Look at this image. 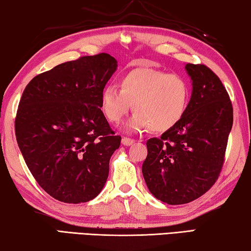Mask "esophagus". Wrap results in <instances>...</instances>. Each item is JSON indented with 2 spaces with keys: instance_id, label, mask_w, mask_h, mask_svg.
<instances>
[{
  "instance_id": "esophagus-1",
  "label": "esophagus",
  "mask_w": 251,
  "mask_h": 251,
  "mask_svg": "<svg viewBox=\"0 0 251 251\" xmlns=\"http://www.w3.org/2000/svg\"><path fill=\"white\" fill-rule=\"evenodd\" d=\"M134 143H135V139H133V138H128V137L122 138V144L125 146H130V145H133Z\"/></svg>"
}]
</instances>
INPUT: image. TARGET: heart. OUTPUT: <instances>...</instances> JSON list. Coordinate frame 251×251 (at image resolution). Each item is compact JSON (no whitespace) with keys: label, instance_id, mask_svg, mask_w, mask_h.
Instances as JSON below:
<instances>
[{"label":"heart","instance_id":"1","mask_svg":"<svg viewBox=\"0 0 251 251\" xmlns=\"http://www.w3.org/2000/svg\"><path fill=\"white\" fill-rule=\"evenodd\" d=\"M188 85L177 74L154 69H136L121 78V88L107 85L100 95V108L113 124L121 123L131 108L126 129L161 133L173 128L184 115L188 103Z\"/></svg>","mask_w":251,"mask_h":251}]
</instances>
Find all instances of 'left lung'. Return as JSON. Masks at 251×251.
<instances>
[{"instance_id":"1","label":"left lung","mask_w":251,"mask_h":251,"mask_svg":"<svg viewBox=\"0 0 251 251\" xmlns=\"http://www.w3.org/2000/svg\"><path fill=\"white\" fill-rule=\"evenodd\" d=\"M192 99L181 120L146 143L143 176L150 192L168 205H182L209 190L225 163L232 104L222 80L203 64H186Z\"/></svg>"}]
</instances>
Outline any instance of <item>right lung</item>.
<instances>
[{"label": "right lung", "mask_w": 251, "mask_h": 251, "mask_svg": "<svg viewBox=\"0 0 251 251\" xmlns=\"http://www.w3.org/2000/svg\"><path fill=\"white\" fill-rule=\"evenodd\" d=\"M107 53L82 56L36 75L20 100L15 136L29 172L50 196L86 202L100 193L121 145L100 109L116 71Z\"/></svg>", "instance_id": "right-lung-1"}]
</instances>
